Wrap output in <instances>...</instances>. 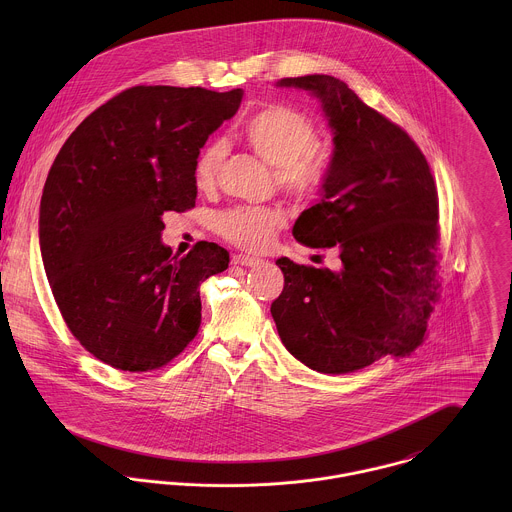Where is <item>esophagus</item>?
<instances>
[{"mask_svg": "<svg viewBox=\"0 0 512 512\" xmlns=\"http://www.w3.org/2000/svg\"><path fill=\"white\" fill-rule=\"evenodd\" d=\"M260 260L254 256H246V254H234L232 256V264L236 266H256Z\"/></svg>", "mask_w": 512, "mask_h": 512, "instance_id": "obj_1", "label": "esophagus"}]
</instances>
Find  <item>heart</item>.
<instances>
[{
	"instance_id": "1",
	"label": "heart",
	"mask_w": 512,
	"mask_h": 512,
	"mask_svg": "<svg viewBox=\"0 0 512 512\" xmlns=\"http://www.w3.org/2000/svg\"><path fill=\"white\" fill-rule=\"evenodd\" d=\"M242 138L262 161L276 169V179L295 199L317 197L329 181L333 155L317 142L313 120L288 104H270L248 118ZM226 155L222 142H211L195 163V181L201 189L215 185ZM280 209L236 207L219 215V232L246 250H264L284 226Z\"/></svg>"
}]
</instances>
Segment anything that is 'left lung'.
<instances>
[{"label": "left lung", "mask_w": 512, "mask_h": 512, "mask_svg": "<svg viewBox=\"0 0 512 512\" xmlns=\"http://www.w3.org/2000/svg\"><path fill=\"white\" fill-rule=\"evenodd\" d=\"M278 86L319 98L335 144L321 201L299 215L293 236L341 258L335 272L276 262L284 290L270 311L280 339L323 374L406 357L422 343L436 297L438 189L430 165L400 126L343 80L307 74Z\"/></svg>", "instance_id": "obj_1"}]
</instances>
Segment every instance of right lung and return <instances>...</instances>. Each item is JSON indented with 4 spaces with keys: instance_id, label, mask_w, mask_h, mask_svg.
Returning <instances> with one entry per match:
<instances>
[{
    "instance_id": "obj_1",
    "label": "right lung",
    "mask_w": 512,
    "mask_h": 512,
    "mask_svg": "<svg viewBox=\"0 0 512 512\" xmlns=\"http://www.w3.org/2000/svg\"><path fill=\"white\" fill-rule=\"evenodd\" d=\"M242 94L134 86L61 147L41 197V258L67 327L102 363L147 372L197 335L199 288L228 268V252L197 242L173 256L163 213L195 207L201 147Z\"/></svg>"
}]
</instances>
